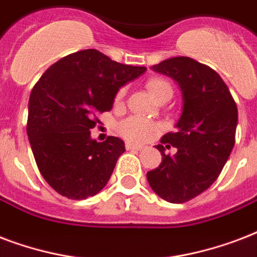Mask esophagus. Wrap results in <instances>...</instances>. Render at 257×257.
I'll use <instances>...</instances> for the list:
<instances>
[{
    "instance_id": "obj_1",
    "label": "esophagus",
    "mask_w": 257,
    "mask_h": 257,
    "mask_svg": "<svg viewBox=\"0 0 257 257\" xmlns=\"http://www.w3.org/2000/svg\"><path fill=\"white\" fill-rule=\"evenodd\" d=\"M126 149L127 150H142V146H139V145H134V143H126Z\"/></svg>"
}]
</instances>
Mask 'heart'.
<instances>
[{"label": "heart", "mask_w": 257, "mask_h": 257, "mask_svg": "<svg viewBox=\"0 0 257 257\" xmlns=\"http://www.w3.org/2000/svg\"><path fill=\"white\" fill-rule=\"evenodd\" d=\"M146 87L156 99H160L165 93H173L172 84L166 79H162V77L149 79L146 83ZM123 95H124V89H119L115 100H122ZM118 131L123 138L130 141V142H145L149 138H151L156 133H158V126L154 122L149 120V119L138 116V115H133V116L123 119L122 122L119 123Z\"/></svg>", "instance_id": "b5f03b06"}]
</instances>
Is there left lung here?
<instances>
[{"mask_svg": "<svg viewBox=\"0 0 257 257\" xmlns=\"http://www.w3.org/2000/svg\"><path fill=\"white\" fill-rule=\"evenodd\" d=\"M151 68L180 84L184 108L176 133L161 138L162 162L147 172L151 189L168 202L182 204L206 190L220 176L234 146L237 106L214 69L190 57H172ZM173 146L176 155H165Z\"/></svg>", "mask_w": 257, "mask_h": 257, "instance_id": "1", "label": "left lung"}]
</instances>
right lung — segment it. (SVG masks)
Masks as SVG:
<instances>
[{
  "instance_id": "add662e5",
  "label": "right lung",
  "mask_w": 257,
  "mask_h": 257,
  "mask_svg": "<svg viewBox=\"0 0 257 257\" xmlns=\"http://www.w3.org/2000/svg\"><path fill=\"white\" fill-rule=\"evenodd\" d=\"M146 67L120 64L96 49L63 57L43 73L29 97L27 134L41 176L59 194L85 200L104 188L124 143L91 139L97 115Z\"/></svg>"
}]
</instances>
